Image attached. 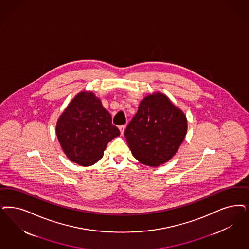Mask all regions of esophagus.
<instances>
[{
  "label": "esophagus",
  "instance_id": "34e87169",
  "mask_svg": "<svg viewBox=\"0 0 249 249\" xmlns=\"http://www.w3.org/2000/svg\"><path fill=\"white\" fill-rule=\"evenodd\" d=\"M119 129H120V133L123 134V133H124V130L126 129V125H121V126L119 127Z\"/></svg>",
  "mask_w": 249,
  "mask_h": 249
}]
</instances>
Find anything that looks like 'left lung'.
Segmentation results:
<instances>
[{"label": "left lung", "mask_w": 249, "mask_h": 249, "mask_svg": "<svg viewBox=\"0 0 249 249\" xmlns=\"http://www.w3.org/2000/svg\"><path fill=\"white\" fill-rule=\"evenodd\" d=\"M188 129L185 114L161 93L149 94L140 103L125 138L140 163L159 166L178 152Z\"/></svg>", "instance_id": "obj_1"}]
</instances>
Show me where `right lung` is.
<instances>
[{"mask_svg": "<svg viewBox=\"0 0 249 249\" xmlns=\"http://www.w3.org/2000/svg\"><path fill=\"white\" fill-rule=\"evenodd\" d=\"M56 134L69 159L83 166L99 161L120 129L112 124L111 115L92 92H81L61 114Z\"/></svg>", "mask_w": 249, "mask_h": 249, "instance_id": "add662e5", "label": "right lung"}]
</instances>
